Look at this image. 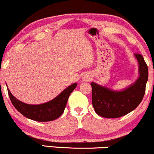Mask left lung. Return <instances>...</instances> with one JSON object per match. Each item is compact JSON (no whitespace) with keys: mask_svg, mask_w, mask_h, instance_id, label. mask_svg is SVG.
I'll list each match as a JSON object with an SVG mask.
<instances>
[{"mask_svg":"<svg viewBox=\"0 0 154 154\" xmlns=\"http://www.w3.org/2000/svg\"><path fill=\"white\" fill-rule=\"evenodd\" d=\"M138 61L140 76L137 81L122 91H113L91 82L92 103L97 114L105 118H119L135 109L146 92L148 69L142 55L135 54Z\"/></svg>","mask_w":154,"mask_h":154,"instance_id":"8db88e82","label":"left lung"}]
</instances>
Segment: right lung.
<instances>
[{"label": "right lung", "instance_id": "right-lung-1", "mask_svg": "<svg viewBox=\"0 0 154 154\" xmlns=\"http://www.w3.org/2000/svg\"><path fill=\"white\" fill-rule=\"evenodd\" d=\"M77 85V83H74L61 92L54 99L39 105L22 103L11 93L9 90H8V93L14 106L23 116L37 122H49L57 119L63 114L69 97Z\"/></svg>", "mask_w": 154, "mask_h": 154}]
</instances>
